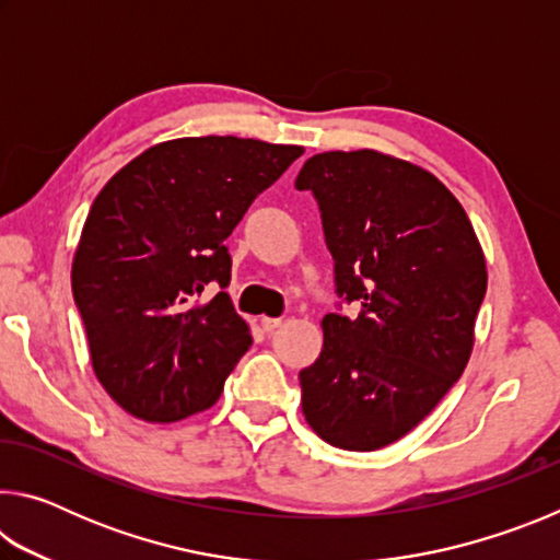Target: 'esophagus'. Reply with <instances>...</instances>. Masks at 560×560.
I'll list each match as a JSON object with an SVG mask.
<instances>
[{"label": "esophagus", "mask_w": 560, "mask_h": 560, "mask_svg": "<svg viewBox=\"0 0 560 560\" xmlns=\"http://www.w3.org/2000/svg\"><path fill=\"white\" fill-rule=\"evenodd\" d=\"M279 326H281V318H269V316L261 318V328L267 330V334H271V330H277Z\"/></svg>", "instance_id": "esophagus-1"}]
</instances>
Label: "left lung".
Returning a JSON list of instances; mask_svg holds the SVG:
<instances>
[{
	"mask_svg": "<svg viewBox=\"0 0 560 560\" xmlns=\"http://www.w3.org/2000/svg\"><path fill=\"white\" fill-rule=\"evenodd\" d=\"M338 299L324 350L303 368L301 407L320 440L373 452L405 438L467 368L487 261L467 212L428 170L377 150L306 160Z\"/></svg>",
	"mask_w": 560,
	"mask_h": 560,
	"instance_id": "1",
	"label": "left lung"
}]
</instances>
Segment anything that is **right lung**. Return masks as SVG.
<instances>
[{
	"mask_svg": "<svg viewBox=\"0 0 560 560\" xmlns=\"http://www.w3.org/2000/svg\"><path fill=\"white\" fill-rule=\"evenodd\" d=\"M301 155L254 138H177L130 160L93 200L71 289L93 373L122 410L177 422L222 395L252 346L222 291L224 240Z\"/></svg>",
	"mask_w": 560,
	"mask_h": 560,
	"instance_id": "obj_1",
	"label": "right lung"
}]
</instances>
